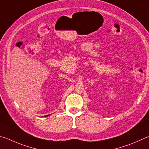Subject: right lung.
<instances>
[{"label": "right lung", "instance_id": "right-lung-1", "mask_svg": "<svg viewBox=\"0 0 149 149\" xmlns=\"http://www.w3.org/2000/svg\"><path fill=\"white\" fill-rule=\"evenodd\" d=\"M49 115H45V116H44V117H47V116H49Z\"/></svg>", "mask_w": 149, "mask_h": 149}]
</instances>
